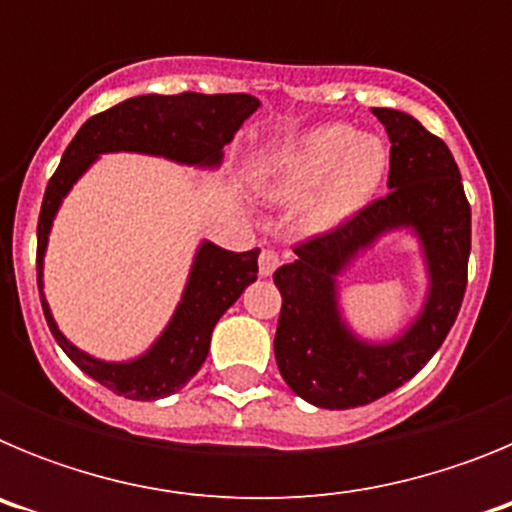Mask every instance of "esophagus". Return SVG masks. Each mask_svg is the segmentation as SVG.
<instances>
[{
	"label": "esophagus",
	"mask_w": 512,
	"mask_h": 512,
	"mask_svg": "<svg viewBox=\"0 0 512 512\" xmlns=\"http://www.w3.org/2000/svg\"><path fill=\"white\" fill-rule=\"evenodd\" d=\"M279 266V253L271 251V248H266V251H261L259 256V274L261 277H271L274 271H277Z\"/></svg>",
	"instance_id": "34e87169"
}]
</instances>
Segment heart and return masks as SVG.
<instances>
[{"label":"heart","instance_id":"heart-1","mask_svg":"<svg viewBox=\"0 0 512 512\" xmlns=\"http://www.w3.org/2000/svg\"><path fill=\"white\" fill-rule=\"evenodd\" d=\"M390 153L377 135H356L348 125H320L271 158L259 171V189L269 202H297L323 184L307 228L330 230L359 215L374 200Z\"/></svg>","mask_w":512,"mask_h":512}]
</instances>
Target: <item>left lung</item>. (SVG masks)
Instances as JSON below:
<instances>
[{"instance_id": "obj_1", "label": "left lung", "mask_w": 512, "mask_h": 512, "mask_svg": "<svg viewBox=\"0 0 512 512\" xmlns=\"http://www.w3.org/2000/svg\"><path fill=\"white\" fill-rule=\"evenodd\" d=\"M372 112L392 143L390 192L295 246L297 259L274 271L282 292L274 356L289 390L315 408H359L413 379L449 336L467 289L472 210L449 146L408 112ZM402 227L421 243L429 295L400 337L364 342L342 320L337 277L382 234Z\"/></svg>"}]
</instances>
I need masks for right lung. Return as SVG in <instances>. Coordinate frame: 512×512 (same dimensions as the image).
Here are the masks:
<instances>
[{"instance_id":"1","label":"right lung","mask_w":512,"mask_h":512,"mask_svg":"<svg viewBox=\"0 0 512 512\" xmlns=\"http://www.w3.org/2000/svg\"><path fill=\"white\" fill-rule=\"evenodd\" d=\"M251 94H143L125 99L110 110L89 117L63 151L61 164L45 187L38 217V289L43 315L53 338L81 372L97 379L115 395L128 400H161L179 392L205 364L212 328L223 312L256 282L259 248L243 253L225 251L202 241L189 269L182 302L176 305L169 325L146 354L130 361H102L76 348L58 330L51 307L43 295V259L53 217L76 179L102 153H148L176 164L217 169L223 148L238 133L243 122L259 110Z\"/></svg>"}]
</instances>
